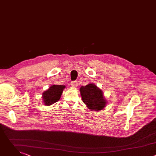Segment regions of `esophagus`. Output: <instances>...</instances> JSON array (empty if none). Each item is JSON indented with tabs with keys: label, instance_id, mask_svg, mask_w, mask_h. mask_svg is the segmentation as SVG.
Listing matches in <instances>:
<instances>
[{
	"label": "esophagus",
	"instance_id": "obj_1",
	"mask_svg": "<svg viewBox=\"0 0 156 156\" xmlns=\"http://www.w3.org/2000/svg\"><path fill=\"white\" fill-rule=\"evenodd\" d=\"M70 84L73 87H76L78 86V83H77V81H72Z\"/></svg>",
	"mask_w": 156,
	"mask_h": 156
}]
</instances>
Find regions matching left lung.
Masks as SVG:
<instances>
[{
  "label": "left lung",
  "instance_id": "left-lung-1",
  "mask_svg": "<svg viewBox=\"0 0 156 156\" xmlns=\"http://www.w3.org/2000/svg\"><path fill=\"white\" fill-rule=\"evenodd\" d=\"M80 91L83 102L91 111L98 112L102 110L107 104L104 93L95 84L91 83L82 86Z\"/></svg>",
  "mask_w": 156,
  "mask_h": 156
}]
</instances>
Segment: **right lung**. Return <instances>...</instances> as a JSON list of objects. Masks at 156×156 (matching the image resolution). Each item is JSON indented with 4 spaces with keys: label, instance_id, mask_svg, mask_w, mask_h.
<instances>
[{
    "label": "right lung",
    "instance_id": "add662e5",
    "mask_svg": "<svg viewBox=\"0 0 156 156\" xmlns=\"http://www.w3.org/2000/svg\"><path fill=\"white\" fill-rule=\"evenodd\" d=\"M65 88V86L63 84L51 86L48 90L42 93V99L44 105L49 106L57 102L60 99Z\"/></svg>",
    "mask_w": 156,
    "mask_h": 156
}]
</instances>
